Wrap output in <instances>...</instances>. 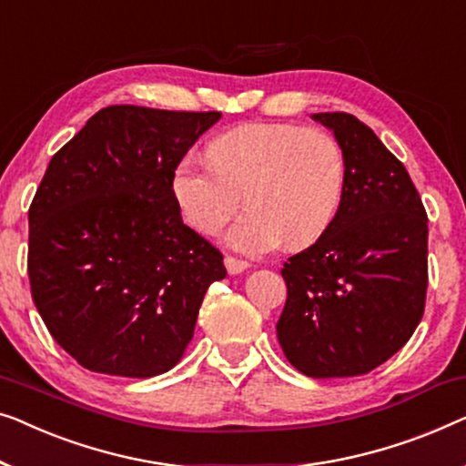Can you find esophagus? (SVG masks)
Masks as SVG:
<instances>
[{
	"instance_id": "1",
	"label": "esophagus",
	"mask_w": 466,
	"mask_h": 466,
	"mask_svg": "<svg viewBox=\"0 0 466 466\" xmlns=\"http://www.w3.org/2000/svg\"><path fill=\"white\" fill-rule=\"evenodd\" d=\"M224 264H226V270L230 272V274H240V272H245L247 268H248V261L238 259V258H232V255H226Z\"/></svg>"
}]
</instances>
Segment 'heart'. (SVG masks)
Wrapping results in <instances>:
<instances>
[{"label": "heart", "instance_id": "b5f03b06", "mask_svg": "<svg viewBox=\"0 0 466 466\" xmlns=\"http://www.w3.org/2000/svg\"><path fill=\"white\" fill-rule=\"evenodd\" d=\"M208 165L192 156L170 173L181 219L196 232L218 234L245 196L248 208L226 242L248 255L279 245L306 247L336 219L346 186V162L336 137L320 128L251 122L208 141Z\"/></svg>", "mask_w": 466, "mask_h": 466}]
</instances>
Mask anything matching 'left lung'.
<instances>
[{
	"mask_svg": "<svg viewBox=\"0 0 466 466\" xmlns=\"http://www.w3.org/2000/svg\"><path fill=\"white\" fill-rule=\"evenodd\" d=\"M312 120L342 147L346 186L327 232L280 270L287 301L277 336L306 376H363L420 323L429 219L408 170L370 127L344 111Z\"/></svg>",
	"mask_w": 466,
	"mask_h": 466,
	"instance_id": "8db88e82",
	"label": "left lung"
}]
</instances>
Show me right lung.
<instances>
[{"label": "right lung", "instance_id": "right-lung-1", "mask_svg": "<svg viewBox=\"0 0 466 466\" xmlns=\"http://www.w3.org/2000/svg\"><path fill=\"white\" fill-rule=\"evenodd\" d=\"M221 117L111 105L52 156L29 208L31 296L90 371L152 378L179 363L224 255L183 224L177 160Z\"/></svg>", "mask_w": 466, "mask_h": 466}]
</instances>
